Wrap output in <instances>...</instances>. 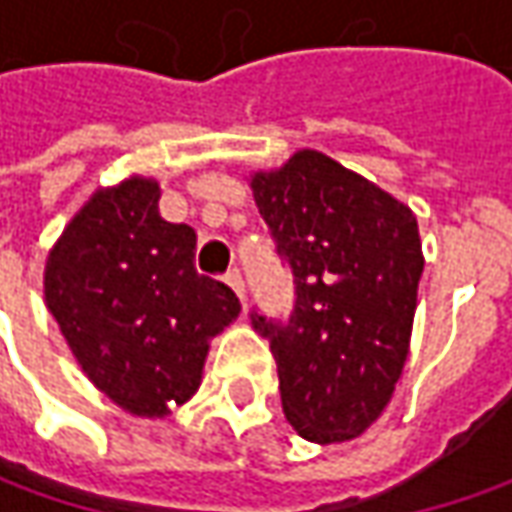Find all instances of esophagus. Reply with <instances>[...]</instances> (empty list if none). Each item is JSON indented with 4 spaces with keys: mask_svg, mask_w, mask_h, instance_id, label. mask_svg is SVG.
I'll list each match as a JSON object with an SVG mask.
<instances>
[{
    "mask_svg": "<svg viewBox=\"0 0 512 512\" xmlns=\"http://www.w3.org/2000/svg\"><path fill=\"white\" fill-rule=\"evenodd\" d=\"M225 282L233 287V293L245 302V279H242V273H239V270H230L225 276Z\"/></svg>",
    "mask_w": 512,
    "mask_h": 512,
    "instance_id": "obj_1",
    "label": "esophagus"
}]
</instances>
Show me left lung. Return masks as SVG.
<instances>
[{"mask_svg": "<svg viewBox=\"0 0 512 512\" xmlns=\"http://www.w3.org/2000/svg\"><path fill=\"white\" fill-rule=\"evenodd\" d=\"M247 185L296 285L287 325L253 316L270 336L282 410L307 442H353L390 404L410 353L424 270L416 213L310 148Z\"/></svg>", "mask_w": 512, "mask_h": 512, "instance_id": "1", "label": "left lung"}]
</instances>
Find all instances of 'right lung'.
Here are the masks:
<instances>
[{
  "mask_svg": "<svg viewBox=\"0 0 512 512\" xmlns=\"http://www.w3.org/2000/svg\"><path fill=\"white\" fill-rule=\"evenodd\" d=\"M159 196L142 173L96 187L42 273L45 305L82 373L136 419H165L196 396L210 342L242 310L230 287L196 273V230L165 222Z\"/></svg>",
  "mask_w": 512,
  "mask_h": 512,
  "instance_id": "right-lung-1",
  "label": "right lung"
}]
</instances>
